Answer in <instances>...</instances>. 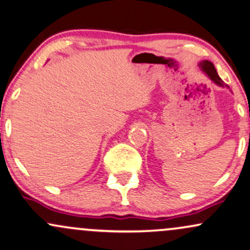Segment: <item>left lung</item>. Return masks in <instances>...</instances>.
<instances>
[{
	"instance_id": "1",
	"label": "left lung",
	"mask_w": 250,
	"mask_h": 250,
	"mask_svg": "<svg viewBox=\"0 0 250 250\" xmlns=\"http://www.w3.org/2000/svg\"><path fill=\"white\" fill-rule=\"evenodd\" d=\"M199 67L200 70L215 83V85L220 87H228L227 85H225V83L221 80V78L218 76V72H216L214 65H213L211 62H208V60H201L199 62Z\"/></svg>"
}]
</instances>
